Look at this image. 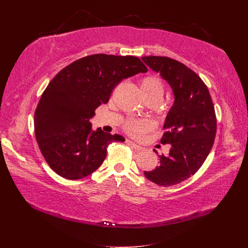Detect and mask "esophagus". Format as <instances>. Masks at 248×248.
Returning <instances> with one entry per match:
<instances>
[{"label":"esophagus","mask_w":248,"mask_h":248,"mask_svg":"<svg viewBox=\"0 0 248 248\" xmlns=\"http://www.w3.org/2000/svg\"><path fill=\"white\" fill-rule=\"evenodd\" d=\"M126 144H127L129 147H132V148H134V149H136V150H142V149H144L141 146L136 144L135 141H133V140H126Z\"/></svg>","instance_id":"obj_1"}]
</instances>
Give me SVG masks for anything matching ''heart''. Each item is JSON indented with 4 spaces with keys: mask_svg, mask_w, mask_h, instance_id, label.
Returning a JSON list of instances; mask_svg holds the SVG:
<instances>
[{
    "mask_svg": "<svg viewBox=\"0 0 248 248\" xmlns=\"http://www.w3.org/2000/svg\"><path fill=\"white\" fill-rule=\"evenodd\" d=\"M140 93L145 100L148 99H159L162 100L164 96V84L155 76H147L141 80ZM152 123L147 120H136L129 119L124 124V131L132 137L140 138L145 133L152 128Z\"/></svg>",
    "mask_w": 248,
    "mask_h": 248,
    "instance_id": "b5f03b06",
    "label": "heart"
}]
</instances>
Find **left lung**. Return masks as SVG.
<instances>
[{"mask_svg": "<svg viewBox=\"0 0 248 248\" xmlns=\"http://www.w3.org/2000/svg\"><path fill=\"white\" fill-rule=\"evenodd\" d=\"M148 66L160 73L174 94L161 142L171 145L167 155H159L160 164L144 172L159 186L181 183L196 173L209 155L216 135V115L207 86L186 65L163 56L141 57Z\"/></svg>", "mask_w": 248, "mask_h": 248, "instance_id": "1", "label": "left lung"}]
</instances>
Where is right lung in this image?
I'll list each match as a JSON object with an SVG mask.
<instances>
[{
	"label": "right lung",
	"instance_id": "right-lung-1",
	"mask_svg": "<svg viewBox=\"0 0 248 248\" xmlns=\"http://www.w3.org/2000/svg\"><path fill=\"white\" fill-rule=\"evenodd\" d=\"M148 71L135 56L94 54L78 59L50 81L39 100L35 136L44 159L59 176L82 179L103 163L112 141L121 135L93 129L90 119L108 103L114 86L124 78Z\"/></svg>",
	"mask_w": 248,
	"mask_h": 248
}]
</instances>
